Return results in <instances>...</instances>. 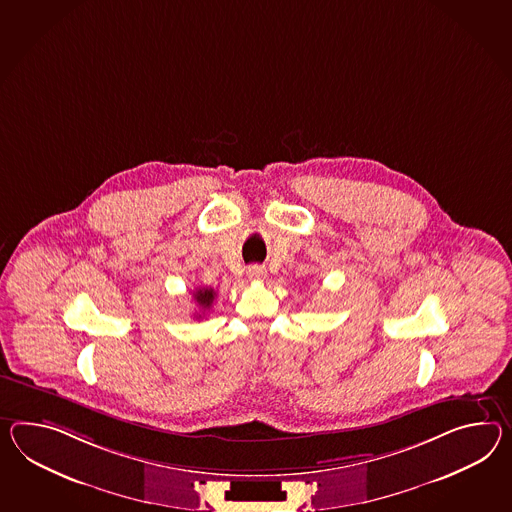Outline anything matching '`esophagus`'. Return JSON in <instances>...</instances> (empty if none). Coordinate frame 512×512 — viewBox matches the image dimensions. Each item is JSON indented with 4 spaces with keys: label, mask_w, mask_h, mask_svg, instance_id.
<instances>
[{
    "label": "esophagus",
    "mask_w": 512,
    "mask_h": 512,
    "mask_svg": "<svg viewBox=\"0 0 512 512\" xmlns=\"http://www.w3.org/2000/svg\"><path fill=\"white\" fill-rule=\"evenodd\" d=\"M248 277L251 281H262L266 277V270L262 266H251L248 268Z\"/></svg>",
    "instance_id": "obj_1"
}]
</instances>
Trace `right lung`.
<instances>
[{"label":"right lung","mask_w":512,"mask_h":512,"mask_svg":"<svg viewBox=\"0 0 512 512\" xmlns=\"http://www.w3.org/2000/svg\"><path fill=\"white\" fill-rule=\"evenodd\" d=\"M214 296H216V292L209 287H201L194 290V301H196V305L200 307L201 312L211 309Z\"/></svg>","instance_id":"obj_1"}]
</instances>
